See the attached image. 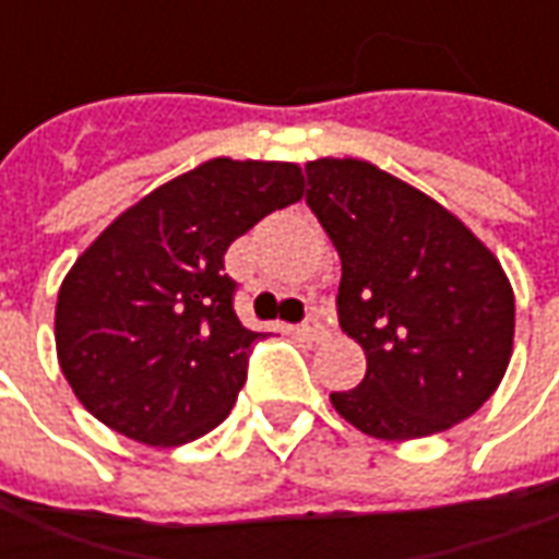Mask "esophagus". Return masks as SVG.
Instances as JSON below:
<instances>
[{"instance_id": "esophagus-1", "label": "esophagus", "mask_w": 559, "mask_h": 559, "mask_svg": "<svg viewBox=\"0 0 559 559\" xmlns=\"http://www.w3.org/2000/svg\"><path fill=\"white\" fill-rule=\"evenodd\" d=\"M296 332L308 341H323L329 335V329L320 323V320H305L302 326H296Z\"/></svg>"}]
</instances>
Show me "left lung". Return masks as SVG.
Instances as JSON below:
<instances>
[{
    "label": "left lung",
    "instance_id": "1",
    "mask_svg": "<svg viewBox=\"0 0 559 559\" xmlns=\"http://www.w3.org/2000/svg\"><path fill=\"white\" fill-rule=\"evenodd\" d=\"M305 203L341 257L338 323L365 350L332 407L380 440L445 431L500 386L515 296L497 257L431 197L374 164H305Z\"/></svg>",
    "mask_w": 559,
    "mask_h": 559
}]
</instances>
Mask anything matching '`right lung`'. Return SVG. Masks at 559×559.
Instances as JSON below:
<instances>
[{
  "mask_svg": "<svg viewBox=\"0 0 559 559\" xmlns=\"http://www.w3.org/2000/svg\"><path fill=\"white\" fill-rule=\"evenodd\" d=\"M302 197L284 160L212 158L122 212L68 272L56 353L80 404L148 445L218 428L263 335L236 317L233 239Z\"/></svg>",
  "mask_w": 559,
  "mask_h": 559,
  "instance_id": "right-lung-1",
  "label": "right lung"
}]
</instances>
